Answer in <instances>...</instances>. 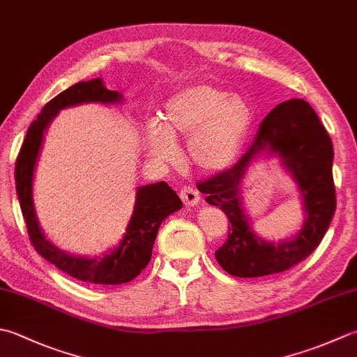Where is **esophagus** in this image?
Returning a JSON list of instances; mask_svg holds the SVG:
<instances>
[{
  "mask_svg": "<svg viewBox=\"0 0 357 357\" xmlns=\"http://www.w3.org/2000/svg\"><path fill=\"white\" fill-rule=\"evenodd\" d=\"M179 197H181V199H183L185 206H190V207L197 206L199 202V193L197 188H193V187H184L183 190H181Z\"/></svg>",
  "mask_w": 357,
  "mask_h": 357,
  "instance_id": "1",
  "label": "esophagus"
}]
</instances>
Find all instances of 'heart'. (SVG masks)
<instances>
[{"mask_svg":"<svg viewBox=\"0 0 357 357\" xmlns=\"http://www.w3.org/2000/svg\"><path fill=\"white\" fill-rule=\"evenodd\" d=\"M254 122L243 97L213 85L181 89L164 103L160 123H150L145 145L160 162H174L179 139H187L192 164L206 173L229 169L238 158Z\"/></svg>","mask_w":357,"mask_h":357,"instance_id":"b5f03b06","label":"heart"}]
</instances>
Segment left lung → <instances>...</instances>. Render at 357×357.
Segmentation results:
<instances>
[{"instance_id": "8db88e82", "label": "left lung", "mask_w": 357, "mask_h": 357, "mask_svg": "<svg viewBox=\"0 0 357 357\" xmlns=\"http://www.w3.org/2000/svg\"><path fill=\"white\" fill-rule=\"evenodd\" d=\"M261 155H275L298 185L305 221L286 241L258 237L243 211L241 187L248 167ZM333 144L308 102L291 99L271 111L255 142L232 169L198 185L208 204L230 221L227 241L215 252L220 266L234 277L254 278L283 272L305 260L326 234L336 211L333 181Z\"/></svg>"}]
</instances>
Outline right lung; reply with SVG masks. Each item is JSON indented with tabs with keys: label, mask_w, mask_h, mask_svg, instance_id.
Here are the masks:
<instances>
[{
	"label": "right lung",
	"mask_w": 357,
	"mask_h": 357,
	"mask_svg": "<svg viewBox=\"0 0 357 357\" xmlns=\"http://www.w3.org/2000/svg\"><path fill=\"white\" fill-rule=\"evenodd\" d=\"M83 103L119 105L123 103V97L117 91L105 86L102 79H93L75 83L45 105L26 132L15 165V183L21 212L35 250L60 271L77 280L94 284L128 283L149 264L153 244L162 221L183 207V201L165 181L136 188L135 211L122 240L117 246L99 257L74 255L55 246L51 240L46 238L35 212L33 176L43 146L45 132L61 109Z\"/></svg>",
	"instance_id": "right-lung-1"
}]
</instances>
